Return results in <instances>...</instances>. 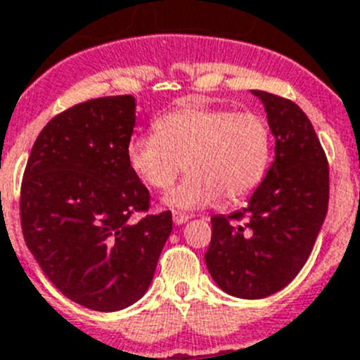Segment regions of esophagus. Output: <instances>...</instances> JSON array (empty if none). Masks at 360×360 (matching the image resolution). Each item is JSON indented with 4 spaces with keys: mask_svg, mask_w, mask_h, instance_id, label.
I'll list each match as a JSON object with an SVG mask.
<instances>
[{
    "mask_svg": "<svg viewBox=\"0 0 360 360\" xmlns=\"http://www.w3.org/2000/svg\"><path fill=\"white\" fill-rule=\"evenodd\" d=\"M189 219V216L182 214V212H173V221L174 225H184Z\"/></svg>",
    "mask_w": 360,
    "mask_h": 360,
    "instance_id": "34e87169",
    "label": "esophagus"
}]
</instances>
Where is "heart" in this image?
I'll list each match as a JSON object with an SVG mask.
<instances>
[{"mask_svg": "<svg viewBox=\"0 0 360 360\" xmlns=\"http://www.w3.org/2000/svg\"><path fill=\"white\" fill-rule=\"evenodd\" d=\"M272 155L266 120L202 104L176 108L155 120V133L135 135L126 160L142 184L169 189L186 164L187 174L164 198L180 211L209 207L224 196L240 202L259 187Z\"/></svg>", "mask_w": 360, "mask_h": 360, "instance_id": "heart-1", "label": "heart"}]
</instances>
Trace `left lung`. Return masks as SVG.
I'll use <instances>...</instances> for the list:
<instances>
[{"label":"left lung","mask_w":360,"mask_h":360,"mask_svg":"<svg viewBox=\"0 0 360 360\" xmlns=\"http://www.w3.org/2000/svg\"><path fill=\"white\" fill-rule=\"evenodd\" d=\"M252 94L276 139L274 162L243 211L212 216L205 252L216 285L241 299L269 297L299 274L326 218L330 193L328 160L304 111L274 94Z\"/></svg>","instance_id":"1"}]
</instances>
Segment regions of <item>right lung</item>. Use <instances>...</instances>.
<instances>
[{
  "label": "right lung",
  "mask_w": 360,
  "mask_h": 360,
  "mask_svg": "<svg viewBox=\"0 0 360 360\" xmlns=\"http://www.w3.org/2000/svg\"><path fill=\"white\" fill-rule=\"evenodd\" d=\"M135 97L91 98L53 117L37 136L21 184V229L44 276L97 311L129 307L148 292L173 231L169 211L135 221L149 191L126 146Z\"/></svg>",
  "instance_id": "obj_1"
}]
</instances>
